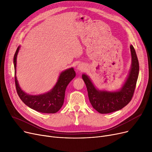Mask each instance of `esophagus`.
Masks as SVG:
<instances>
[{
	"mask_svg": "<svg viewBox=\"0 0 152 152\" xmlns=\"http://www.w3.org/2000/svg\"><path fill=\"white\" fill-rule=\"evenodd\" d=\"M77 68L79 71H84L86 69V65L83 63H80L77 65Z\"/></svg>",
	"mask_w": 152,
	"mask_h": 152,
	"instance_id": "obj_1",
	"label": "esophagus"
}]
</instances>
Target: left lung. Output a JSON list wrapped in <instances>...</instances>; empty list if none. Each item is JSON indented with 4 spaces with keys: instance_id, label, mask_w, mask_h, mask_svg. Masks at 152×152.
Here are the masks:
<instances>
[{
    "instance_id": "1",
    "label": "left lung",
    "mask_w": 152,
    "mask_h": 152,
    "mask_svg": "<svg viewBox=\"0 0 152 152\" xmlns=\"http://www.w3.org/2000/svg\"><path fill=\"white\" fill-rule=\"evenodd\" d=\"M132 64L128 77L119 91L108 92L95 88L90 78L83 75L88 92L89 101L93 108L102 114L114 112L122 109L131 100L136 86L139 71L138 58L134 47L130 46Z\"/></svg>"
}]
</instances>
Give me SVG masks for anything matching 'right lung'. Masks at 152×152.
Here are the masks:
<instances>
[{"mask_svg":"<svg viewBox=\"0 0 152 152\" xmlns=\"http://www.w3.org/2000/svg\"><path fill=\"white\" fill-rule=\"evenodd\" d=\"M18 47L13 58L15 68V81L16 89L19 97L25 105L37 111L44 113H55L62 107L65 99V90L70 81L76 76V73L73 68L61 72L58 79L53 88L47 93L31 95L23 92L19 86L16 76L17 57L20 49Z\"/></svg>","mask_w":152,"mask_h":152,"instance_id":"1","label":"right lung"}]
</instances>
